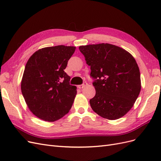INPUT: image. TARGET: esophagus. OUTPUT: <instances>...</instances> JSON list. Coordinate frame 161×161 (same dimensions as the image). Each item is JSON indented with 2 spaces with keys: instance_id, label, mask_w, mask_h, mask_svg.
<instances>
[{
  "instance_id": "34e87169",
  "label": "esophagus",
  "mask_w": 161,
  "mask_h": 161,
  "mask_svg": "<svg viewBox=\"0 0 161 161\" xmlns=\"http://www.w3.org/2000/svg\"><path fill=\"white\" fill-rule=\"evenodd\" d=\"M88 85V84H87V82H84L83 84H82V85H79V88H80V89H82V88H84L85 86H87Z\"/></svg>"
}]
</instances>
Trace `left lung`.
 Segmentation results:
<instances>
[{
  "instance_id": "left-lung-1",
  "label": "left lung",
  "mask_w": 161,
  "mask_h": 161,
  "mask_svg": "<svg viewBox=\"0 0 161 161\" xmlns=\"http://www.w3.org/2000/svg\"><path fill=\"white\" fill-rule=\"evenodd\" d=\"M79 50L91 66L96 93L92 109L105 119H118L132 108L141 90L140 73L132 55L110 43L81 46Z\"/></svg>"
}]
</instances>
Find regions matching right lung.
Instances as JSON below:
<instances>
[{
	"label": "right lung",
	"mask_w": 161,
	"mask_h": 161,
	"mask_svg": "<svg viewBox=\"0 0 161 161\" xmlns=\"http://www.w3.org/2000/svg\"><path fill=\"white\" fill-rule=\"evenodd\" d=\"M75 50L63 45L46 47L29 58L21 89L28 108L38 118L52 122L70 111L77 91L64 70Z\"/></svg>",
	"instance_id": "add662e5"
}]
</instances>
